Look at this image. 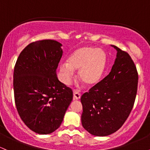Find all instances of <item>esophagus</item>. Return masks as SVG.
I'll list each match as a JSON object with an SVG mask.
<instances>
[{
	"mask_svg": "<svg viewBox=\"0 0 150 150\" xmlns=\"http://www.w3.org/2000/svg\"><path fill=\"white\" fill-rule=\"evenodd\" d=\"M81 97V94L77 91H74L73 93V99L74 100H79Z\"/></svg>",
	"mask_w": 150,
	"mask_h": 150,
	"instance_id": "esophagus-1",
	"label": "esophagus"
}]
</instances>
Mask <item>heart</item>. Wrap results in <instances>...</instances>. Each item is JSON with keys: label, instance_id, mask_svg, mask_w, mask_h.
Here are the masks:
<instances>
[{"label": "heart", "instance_id": "1", "mask_svg": "<svg viewBox=\"0 0 150 150\" xmlns=\"http://www.w3.org/2000/svg\"><path fill=\"white\" fill-rule=\"evenodd\" d=\"M106 65V55L102 49L88 46L79 48L68 58V63L60 65L62 80L65 85H70L74 70H79L80 80L86 85L92 87L100 81Z\"/></svg>", "mask_w": 150, "mask_h": 150}]
</instances>
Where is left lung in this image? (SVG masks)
<instances>
[{"instance_id": "1", "label": "left lung", "mask_w": 150, "mask_h": 150, "mask_svg": "<svg viewBox=\"0 0 150 150\" xmlns=\"http://www.w3.org/2000/svg\"><path fill=\"white\" fill-rule=\"evenodd\" d=\"M116 58L111 72L81 97L83 128L95 136H107L119 129L135 102L138 75L130 55L116 46Z\"/></svg>"}]
</instances>
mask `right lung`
I'll use <instances>...</instances> for the list:
<instances>
[{"label": "right lung", "instance_id": "right-lung-1", "mask_svg": "<svg viewBox=\"0 0 150 150\" xmlns=\"http://www.w3.org/2000/svg\"><path fill=\"white\" fill-rule=\"evenodd\" d=\"M55 40L32 42L22 50L13 74L17 110L22 121L41 135L57 130L73 100V91L58 80L56 69L63 55Z\"/></svg>", "mask_w": 150, "mask_h": 150}]
</instances>
